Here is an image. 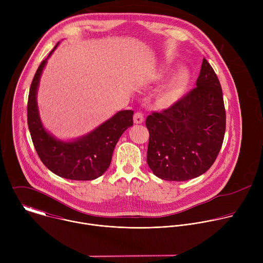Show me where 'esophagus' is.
Segmentation results:
<instances>
[{"mask_svg":"<svg viewBox=\"0 0 263 263\" xmlns=\"http://www.w3.org/2000/svg\"><path fill=\"white\" fill-rule=\"evenodd\" d=\"M133 121L135 124H141L143 122V115L141 112H136L133 117Z\"/></svg>","mask_w":263,"mask_h":263,"instance_id":"obj_1","label":"esophagus"}]
</instances>
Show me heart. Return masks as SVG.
<instances>
[{"label":"heart","mask_w":263,"mask_h":263,"mask_svg":"<svg viewBox=\"0 0 263 263\" xmlns=\"http://www.w3.org/2000/svg\"><path fill=\"white\" fill-rule=\"evenodd\" d=\"M164 71L159 73V78L163 77ZM191 82V71L187 68H181L178 70L173 78L160 89L158 93V100L162 104L171 105L177 102L185 92Z\"/></svg>","instance_id":"b5f03b06"}]
</instances>
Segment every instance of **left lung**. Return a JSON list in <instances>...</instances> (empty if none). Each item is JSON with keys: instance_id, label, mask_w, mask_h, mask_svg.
Wrapping results in <instances>:
<instances>
[{"instance_id": "8db88e82", "label": "left lung", "mask_w": 263, "mask_h": 263, "mask_svg": "<svg viewBox=\"0 0 263 263\" xmlns=\"http://www.w3.org/2000/svg\"><path fill=\"white\" fill-rule=\"evenodd\" d=\"M149 133L146 162L162 180L186 181L206 173L215 161L226 130L222 91L204 58L197 87L145 121Z\"/></svg>"}]
</instances>
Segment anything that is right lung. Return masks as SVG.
<instances>
[{
    "mask_svg": "<svg viewBox=\"0 0 263 263\" xmlns=\"http://www.w3.org/2000/svg\"><path fill=\"white\" fill-rule=\"evenodd\" d=\"M58 45L41 63L31 83L27 108L29 131L37 154L52 173L69 180H93L109 167L120 137L133 125V111H119L86 135L68 141L58 139L48 132L40 117L37 89L48 59Z\"/></svg>",
    "mask_w": 263,
    "mask_h": 263,
    "instance_id": "1",
    "label": "right lung"
}]
</instances>
